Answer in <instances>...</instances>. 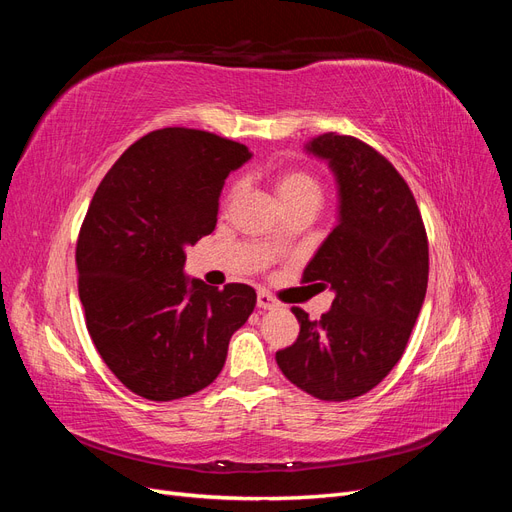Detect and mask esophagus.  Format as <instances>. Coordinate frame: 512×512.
<instances>
[{
  "label": "esophagus",
  "instance_id": "1",
  "mask_svg": "<svg viewBox=\"0 0 512 512\" xmlns=\"http://www.w3.org/2000/svg\"><path fill=\"white\" fill-rule=\"evenodd\" d=\"M256 305L260 307V309H277L280 307V303H277L269 292H265V290H258V297H256Z\"/></svg>",
  "mask_w": 512,
  "mask_h": 512
}]
</instances>
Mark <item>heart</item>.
<instances>
[{
  "label": "heart",
  "instance_id": "b5f03b06",
  "mask_svg": "<svg viewBox=\"0 0 512 512\" xmlns=\"http://www.w3.org/2000/svg\"><path fill=\"white\" fill-rule=\"evenodd\" d=\"M237 185L230 190V196L237 194ZM275 196L280 203H290V200L305 198V196H318L320 198V188L318 183L301 173V170H286V173H280L275 177Z\"/></svg>",
  "mask_w": 512,
  "mask_h": 512
}]
</instances>
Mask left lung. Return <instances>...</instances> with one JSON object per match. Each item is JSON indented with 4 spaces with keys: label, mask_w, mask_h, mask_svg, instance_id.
<instances>
[{
    "label": "left lung",
    "mask_w": 512,
    "mask_h": 512,
    "mask_svg": "<svg viewBox=\"0 0 512 512\" xmlns=\"http://www.w3.org/2000/svg\"><path fill=\"white\" fill-rule=\"evenodd\" d=\"M303 151L327 162L337 185V222L305 267V282H327L335 299L320 320L292 307L301 331L275 361L305 393L346 401L406 350L427 292V235L408 183L376 149L327 132Z\"/></svg>",
    "instance_id": "left-lung-1"
}]
</instances>
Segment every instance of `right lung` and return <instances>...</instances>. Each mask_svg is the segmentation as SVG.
Here are the masks:
<instances>
[{
    "label": "right lung",
    "instance_id": "right-lung-1",
    "mask_svg": "<svg viewBox=\"0 0 512 512\" xmlns=\"http://www.w3.org/2000/svg\"><path fill=\"white\" fill-rule=\"evenodd\" d=\"M250 158L211 132L156 130L91 198L76 243L79 297L104 363L136 395L170 401L205 389L254 312V288L218 290L183 271L185 247L218 224L226 177Z\"/></svg>",
    "mask_w": 512,
    "mask_h": 512
}]
</instances>
